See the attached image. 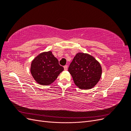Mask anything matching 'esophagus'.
Segmentation results:
<instances>
[{"mask_svg":"<svg viewBox=\"0 0 131 131\" xmlns=\"http://www.w3.org/2000/svg\"><path fill=\"white\" fill-rule=\"evenodd\" d=\"M64 69L65 70H67V69H68V66H67V65L64 66Z\"/></svg>","mask_w":131,"mask_h":131,"instance_id":"34e87169","label":"esophagus"}]
</instances>
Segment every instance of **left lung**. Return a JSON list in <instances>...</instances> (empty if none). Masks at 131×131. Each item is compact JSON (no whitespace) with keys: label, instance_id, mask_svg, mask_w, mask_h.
Returning a JSON list of instances; mask_svg holds the SVG:
<instances>
[{"label":"left lung","instance_id":"left-lung-1","mask_svg":"<svg viewBox=\"0 0 131 131\" xmlns=\"http://www.w3.org/2000/svg\"><path fill=\"white\" fill-rule=\"evenodd\" d=\"M68 72L79 89L92 88L100 80L102 68L100 63L90 54L78 53L69 65Z\"/></svg>","mask_w":131,"mask_h":131}]
</instances>
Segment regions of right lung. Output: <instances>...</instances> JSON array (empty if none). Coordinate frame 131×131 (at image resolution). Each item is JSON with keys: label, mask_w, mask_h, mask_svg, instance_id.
<instances>
[{"label": "right lung", "mask_w": 131, "mask_h": 131, "mask_svg": "<svg viewBox=\"0 0 131 131\" xmlns=\"http://www.w3.org/2000/svg\"><path fill=\"white\" fill-rule=\"evenodd\" d=\"M63 70L64 68L59 64L58 59L51 51L39 54L31 62L30 68L34 80L42 85L52 84Z\"/></svg>", "instance_id": "add662e5"}]
</instances>
